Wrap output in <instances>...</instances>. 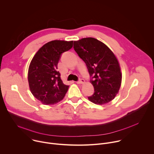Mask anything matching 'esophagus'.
<instances>
[{
	"label": "esophagus",
	"instance_id": "1",
	"mask_svg": "<svg viewBox=\"0 0 154 154\" xmlns=\"http://www.w3.org/2000/svg\"><path fill=\"white\" fill-rule=\"evenodd\" d=\"M77 84H83V83H85V80L83 79H81L78 82H77Z\"/></svg>",
	"mask_w": 154,
	"mask_h": 154
}]
</instances>
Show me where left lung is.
Wrapping results in <instances>:
<instances>
[{"label":"left lung","instance_id":"8db88e82","mask_svg":"<svg viewBox=\"0 0 154 154\" xmlns=\"http://www.w3.org/2000/svg\"><path fill=\"white\" fill-rule=\"evenodd\" d=\"M74 49L84 61L93 80L94 93L89 100L103 105L115 99L122 82L119 61L106 45L94 38H84L74 42Z\"/></svg>","mask_w":154,"mask_h":154}]
</instances>
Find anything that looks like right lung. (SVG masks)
<instances>
[{"mask_svg": "<svg viewBox=\"0 0 154 154\" xmlns=\"http://www.w3.org/2000/svg\"><path fill=\"white\" fill-rule=\"evenodd\" d=\"M73 41L54 40L43 45L33 57L28 71L30 90L33 96L45 105L60 102L69 86L64 85L57 71L61 55L71 49Z\"/></svg>", "mask_w": 154, "mask_h": 154, "instance_id": "right-lung-1", "label": "right lung"}]
</instances>
